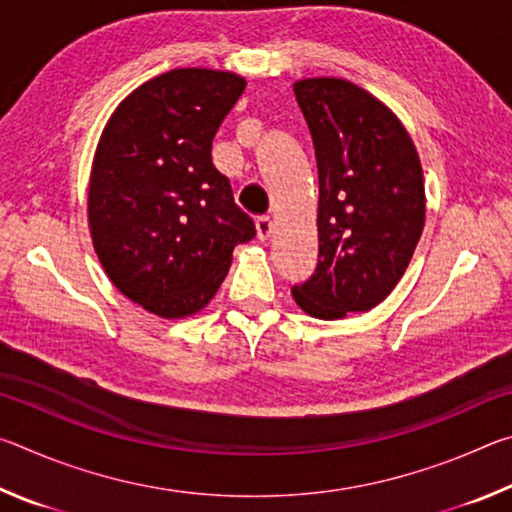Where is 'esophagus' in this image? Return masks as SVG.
Here are the masks:
<instances>
[{"instance_id":"1","label":"esophagus","mask_w":512,"mask_h":512,"mask_svg":"<svg viewBox=\"0 0 512 512\" xmlns=\"http://www.w3.org/2000/svg\"><path fill=\"white\" fill-rule=\"evenodd\" d=\"M273 235V221L271 216H259L257 219V237L262 241H268Z\"/></svg>"}]
</instances>
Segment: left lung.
Returning <instances> with one entry per match:
<instances>
[{"label": "left lung", "instance_id": "1", "mask_svg": "<svg viewBox=\"0 0 512 512\" xmlns=\"http://www.w3.org/2000/svg\"><path fill=\"white\" fill-rule=\"evenodd\" d=\"M318 164V266L293 287L307 316L339 320L388 298L418 246L427 196L400 117L357 83H293Z\"/></svg>", "mask_w": 512, "mask_h": 512}]
</instances>
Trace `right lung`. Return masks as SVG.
<instances>
[{
	"mask_svg": "<svg viewBox=\"0 0 512 512\" xmlns=\"http://www.w3.org/2000/svg\"><path fill=\"white\" fill-rule=\"evenodd\" d=\"M246 90L228 69L178 67L112 110L94 151L88 228L110 282L153 316L210 305L255 225L212 164V140Z\"/></svg>",
	"mask_w": 512,
	"mask_h": 512,
	"instance_id": "right-lung-1",
	"label": "right lung"
}]
</instances>
